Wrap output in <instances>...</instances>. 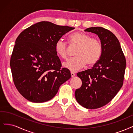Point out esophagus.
Here are the masks:
<instances>
[{"mask_svg": "<svg viewBox=\"0 0 133 133\" xmlns=\"http://www.w3.org/2000/svg\"><path fill=\"white\" fill-rule=\"evenodd\" d=\"M71 77H74L75 76V74L74 72H71Z\"/></svg>", "mask_w": 133, "mask_h": 133, "instance_id": "obj_1", "label": "esophagus"}]
</instances>
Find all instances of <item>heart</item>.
Listing matches in <instances>:
<instances>
[{
	"instance_id": "b5f03b06",
	"label": "heart",
	"mask_w": 133,
	"mask_h": 133,
	"mask_svg": "<svg viewBox=\"0 0 133 133\" xmlns=\"http://www.w3.org/2000/svg\"><path fill=\"white\" fill-rule=\"evenodd\" d=\"M70 44L78 46L75 55L76 57L64 62L63 66L69 70L76 72L83 68L86 64L92 66L99 60L102 52L101 42L96 38H91L89 34L76 32L68 37ZM55 52L62 59L68 56L67 45L62 40H58L55 46Z\"/></svg>"
}]
</instances>
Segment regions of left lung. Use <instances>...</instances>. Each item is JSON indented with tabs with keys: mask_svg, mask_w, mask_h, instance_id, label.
I'll use <instances>...</instances> for the list:
<instances>
[{
	"mask_svg": "<svg viewBox=\"0 0 133 133\" xmlns=\"http://www.w3.org/2000/svg\"><path fill=\"white\" fill-rule=\"evenodd\" d=\"M85 31L95 33L102 46L100 58L92 68L78 72L82 81L80 88L75 91L78 103L93 109L108 104L122 87L126 59L119 41L114 34L102 27H92Z\"/></svg>",
	"mask_w": 133,
	"mask_h": 133,
	"instance_id": "1",
	"label": "left lung"
}]
</instances>
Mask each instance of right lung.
<instances>
[{
    "label": "right lung",
    "instance_id": "1",
    "mask_svg": "<svg viewBox=\"0 0 133 133\" xmlns=\"http://www.w3.org/2000/svg\"><path fill=\"white\" fill-rule=\"evenodd\" d=\"M41 21L25 29L17 37L10 65L14 83L28 101L42 103L53 98L71 73L55 52L56 41L74 29Z\"/></svg>",
    "mask_w": 133,
    "mask_h": 133
}]
</instances>
